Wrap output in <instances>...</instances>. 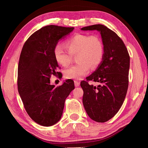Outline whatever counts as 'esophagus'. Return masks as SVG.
<instances>
[{
    "label": "esophagus",
    "mask_w": 148,
    "mask_h": 148,
    "mask_svg": "<svg viewBox=\"0 0 148 148\" xmlns=\"http://www.w3.org/2000/svg\"><path fill=\"white\" fill-rule=\"evenodd\" d=\"M74 83H75V87H78V86H79V85H80V83H79V82H78V81H74Z\"/></svg>",
    "instance_id": "34e87169"
}]
</instances>
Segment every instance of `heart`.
<instances>
[{"instance_id":"obj_1","label":"heart","mask_w":148,"mask_h":148,"mask_svg":"<svg viewBox=\"0 0 148 148\" xmlns=\"http://www.w3.org/2000/svg\"><path fill=\"white\" fill-rule=\"evenodd\" d=\"M65 46L69 53L59 44L53 49L56 61L62 66H66L71 63V56L77 55L76 59L78 62L65 70L64 75L67 79H81L89 72L90 67L96 68L104 57L103 43L96 35L77 34L66 40Z\"/></svg>"}]
</instances>
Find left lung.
Segmentation results:
<instances>
[{"mask_svg":"<svg viewBox=\"0 0 148 148\" xmlns=\"http://www.w3.org/2000/svg\"><path fill=\"white\" fill-rule=\"evenodd\" d=\"M99 31L104 46L102 60L97 69L87 77L99 84L96 87L82 81L83 104L87 114L97 122H106L118 112L122 106L128 86L130 56L119 36L102 25L81 28Z\"/></svg>","mask_w":148,"mask_h":148,"instance_id":"1","label":"left lung"}]
</instances>
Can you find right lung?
<instances>
[{"instance_id": "obj_1", "label": "right lung", "mask_w": 148, "mask_h": 148, "mask_svg": "<svg viewBox=\"0 0 148 148\" xmlns=\"http://www.w3.org/2000/svg\"><path fill=\"white\" fill-rule=\"evenodd\" d=\"M74 28L49 25L36 31L22 49L18 69V90L31 119L44 127L60 120L66 98L74 89V82L67 79L56 87L50 78L59 65L53 49Z\"/></svg>"}]
</instances>
